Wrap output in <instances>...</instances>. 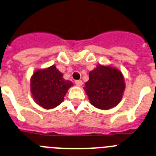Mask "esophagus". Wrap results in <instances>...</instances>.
<instances>
[{
	"instance_id": "obj_1",
	"label": "esophagus",
	"mask_w": 156,
	"mask_h": 156,
	"mask_svg": "<svg viewBox=\"0 0 156 156\" xmlns=\"http://www.w3.org/2000/svg\"><path fill=\"white\" fill-rule=\"evenodd\" d=\"M75 82V84H76L77 86H78V87H81V85H82V84H83V82H82V81H81V80H76Z\"/></svg>"
}]
</instances>
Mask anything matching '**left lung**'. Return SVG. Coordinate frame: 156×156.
Wrapping results in <instances>:
<instances>
[{
    "label": "left lung",
    "mask_w": 156,
    "mask_h": 156,
    "mask_svg": "<svg viewBox=\"0 0 156 156\" xmlns=\"http://www.w3.org/2000/svg\"><path fill=\"white\" fill-rule=\"evenodd\" d=\"M84 89L92 106L109 109L117 106L123 97L124 78L120 70L99 64L89 72V79Z\"/></svg>",
    "instance_id": "obj_1"
}]
</instances>
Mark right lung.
<instances>
[{
	"instance_id": "right-lung-1",
	"label": "right lung",
	"mask_w": 156,
	"mask_h": 156,
	"mask_svg": "<svg viewBox=\"0 0 156 156\" xmlns=\"http://www.w3.org/2000/svg\"><path fill=\"white\" fill-rule=\"evenodd\" d=\"M31 93L35 102L44 109L55 108L64 101L68 88L73 85L55 65L46 69L36 70L30 80Z\"/></svg>"
}]
</instances>
